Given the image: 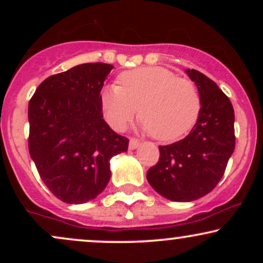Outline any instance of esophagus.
<instances>
[{
    "mask_svg": "<svg viewBox=\"0 0 263 263\" xmlns=\"http://www.w3.org/2000/svg\"><path fill=\"white\" fill-rule=\"evenodd\" d=\"M138 146H140V140L132 137L131 140H129V149H136Z\"/></svg>",
    "mask_w": 263,
    "mask_h": 263,
    "instance_id": "obj_1",
    "label": "esophagus"
}]
</instances>
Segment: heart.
Segmentation results:
<instances>
[{"instance_id": "1", "label": "heart", "mask_w": 263, "mask_h": 263, "mask_svg": "<svg viewBox=\"0 0 263 263\" xmlns=\"http://www.w3.org/2000/svg\"><path fill=\"white\" fill-rule=\"evenodd\" d=\"M119 83L100 95L105 119L115 129L126 128L138 108L143 128L159 141H176L197 123L200 95L188 78L162 66H142L122 73Z\"/></svg>"}]
</instances>
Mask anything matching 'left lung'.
<instances>
[{
	"mask_svg": "<svg viewBox=\"0 0 263 263\" xmlns=\"http://www.w3.org/2000/svg\"><path fill=\"white\" fill-rule=\"evenodd\" d=\"M200 95L198 121L183 140L159 146V159L147 180L172 201H193L218 185L235 149V114L231 101L216 83L186 69Z\"/></svg>",
	"mask_w": 263,
	"mask_h": 263,
	"instance_id": "1",
	"label": "left lung"
}]
</instances>
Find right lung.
<instances>
[{
	"label": "right lung",
	"mask_w": 263,
	"mask_h": 263,
	"mask_svg": "<svg viewBox=\"0 0 263 263\" xmlns=\"http://www.w3.org/2000/svg\"><path fill=\"white\" fill-rule=\"evenodd\" d=\"M112 68L77 65L47 78L29 100V155L48 189L64 203L98 197L110 180V159L128 148L127 138L102 115L100 92Z\"/></svg>",
	"instance_id": "obj_1"
}]
</instances>
